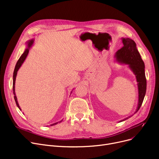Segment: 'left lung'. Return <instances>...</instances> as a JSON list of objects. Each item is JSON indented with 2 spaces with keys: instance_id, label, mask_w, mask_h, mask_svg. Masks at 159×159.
I'll use <instances>...</instances> for the list:
<instances>
[{
  "instance_id": "8db88e82",
  "label": "left lung",
  "mask_w": 159,
  "mask_h": 159,
  "mask_svg": "<svg viewBox=\"0 0 159 159\" xmlns=\"http://www.w3.org/2000/svg\"><path fill=\"white\" fill-rule=\"evenodd\" d=\"M123 47L118 50L115 54L117 61L121 64L127 65L135 75L138 87V105L134 114L141 108L146 91V79L145 76L144 63L139 52L135 42L129 38H122ZM133 116V115H132ZM132 116H129L119 122H122Z\"/></svg>"
}]
</instances>
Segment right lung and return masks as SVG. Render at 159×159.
<instances>
[{
	"label": "right lung",
	"instance_id": "right-lung-1",
	"mask_svg": "<svg viewBox=\"0 0 159 159\" xmlns=\"http://www.w3.org/2000/svg\"><path fill=\"white\" fill-rule=\"evenodd\" d=\"M34 39H31L30 40H28L27 42H26V45H27V48L26 49H25L24 53L21 55V57H20V58L18 59L16 65H15V70H14V72H13V94H14V99H15V102H16V105L17 106V107L19 108L20 110H21V108L19 106V105H18V102L17 101V98H16V94H15V80H16V74H17V72L18 70V69H20V67L22 66V63H24V61H25L27 56L28 55V53H29V51H30V48L32 47V45H33L34 43ZM72 93V92H71ZM70 93V94H71ZM62 120H60V122H57L55 123H53V124H51V126H54L55 125H57L58 123H60L61 122Z\"/></svg>",
	"mask_w": 159,
	"mask_h": 159
}]
</instances>
